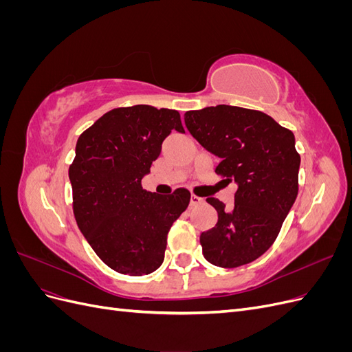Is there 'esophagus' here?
Segmentation results:
<instances>
[{"label":"esophagus","instance_id":"obj_1","mask_svg":"<svg viewBox=\"0 0 352 352\" xmlns=\"http://www.w3.org/2000/svg\"><path fill=\"white\" fill-rule=\"evenodd\" d=\"M202 202V198H199V197H197V195H190V201H189V204L190 206H198V204H201Z\"/></svg>","mask_w":352,"mask_h":352}]
</instances>
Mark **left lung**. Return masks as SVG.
<instances>
[{
    "instance_id": "1",
    "label": "left lung",
    "mask_w": 352,
    "mask_h": 352,
    "mask_svg": "<svg viewBox=\"0 0 352 352\" xmlns=\"http://www.w3.org/2000/svg\"><path fill=\"white\" fill-rule=\"evenodd\" d=\"M185 124L220 158L216 173L238 185L230 211L217 198H207L219 219L201 233L202 254L225 269L257 260L278 238L298 195L301 157L294 133L263 111L225 104L186 111Z\"/></svg>"
}]
</instances>
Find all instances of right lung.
<instances>
[{"mask_svg":"<svg viewBox=\"0 0 352 352\" xmlns=\"http://www.w3.org/2000/svg\"><path fill=\"white\" fill-rule=\"evenodd\" d=\"M173 129L185 133L179 111L140 104L105 113L78 140L69 167L73 214L95 254L117 273L157 270L167 233L189 204L185 188L158 195L141 184Z\"/></svg>","mask_w":352,"mask_h":352,"instance_id":"1","label":"right lung"}]
</instances>
